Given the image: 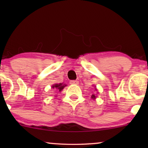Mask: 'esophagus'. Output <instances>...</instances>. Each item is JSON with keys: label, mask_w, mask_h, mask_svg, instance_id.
Returning a JSON list of instances; mask_svg holds the SVG:
<instances>
[{"label": "esophagus", "mask_w": 148, "mask_h": 148, "mask_svg": "<svg viewBox=\"0 0 148 148\" xmlns=\"http://www.w3.org/2000/svg\"><path fill=\"white\" fill-rule=\"evenodd\" d=\"M70 84H75V85H77L79 84V82L77 80H71L70 81Z\"/></svg>", "instance_id": "esophagus-1"}]
</instances>
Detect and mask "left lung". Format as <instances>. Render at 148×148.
<instances>
[{"mask_svg": "<svg viewBox=\"0 0 148 148\" xmlns=\"http://www.w3.org/2000/svg\"><path fill=\"white\" fill-rule=\"evenodd\" d=\"M95 98V96L94 95H92V98Z\"/></svg>", "mask_w": 148, "mask_h": 148, "instance_id": "1", "label": "left lung"}]
</instances>
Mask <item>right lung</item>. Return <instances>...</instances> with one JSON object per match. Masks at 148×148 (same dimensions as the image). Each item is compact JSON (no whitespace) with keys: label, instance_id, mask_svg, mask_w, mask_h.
<instances>
[{"label":"right lung","instance_id":"right-lung-1","mask_svg":"<svg viewBox=\"0 0 148 148\" xmlns=\"http://www.w3.org/2000/svg\"><path fill=\"white\" fill-rule=\"evenodd\" d=\"M64 86H66V85L62 84H55L54 86H52V88H56V90H59V92H60L62 89L64 88Z\"/></svg>","mask_w":148,"mask_h":148}]
</instances>
